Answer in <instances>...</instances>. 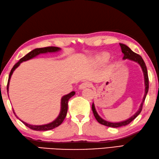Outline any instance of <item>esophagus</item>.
<instances>
[{"label":"esophagus","mask_w":159,"mask_h":159,"mask_svg":"<svg viewBox=\"0 0 159 159\" xmlns=\"http://www.w3.org/2000/svg\"><path fill=\"white\" fill-rule=\"evenodd\" d=\"M90 85H91L90 83H89L88 81L83 82V83H82L81 84L79 85V89H83L86 88H89V87H90Z\"/></svg>","instance_id":"1"}]
</instances>
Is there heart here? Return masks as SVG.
<instances>
[{"mask_svg":"<svg viewBox=\"0 0 159 159\" xmlns=\"http://www.w3.org/2000/svg\"><path fill=\"white\" fill-rule=\"evenodd\" d=\"M109 58V54L108 53H103L100 55V56L98 57L97 60L99 62H103L107 61Z\"/></svg>","mask_w":159,"mask_h":159,"instance_id":"b5f03b06","label":"heart"}]
</instances>
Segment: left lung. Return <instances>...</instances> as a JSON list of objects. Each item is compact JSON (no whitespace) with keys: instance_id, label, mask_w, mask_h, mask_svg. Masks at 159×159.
I'll return each instance as SVG.
<instances>
[{"instance_id":"left-lung-1","label":"left lung","mask_w":159,"mask_h":159,"mask_svg":"<svg viewBox=\"0 0 159 159\" xmlns=\"http://www.w3.org/2000/svg\"><path fill=\"white\" fill-rule=\"evenodd\" d=\"M120 47H121V49H122V52L124 53V57L123 59H129L130 60H133V61L138 62V64L140 65L141 68H142L143 74H144V77H145V96L143 97V102L141 103V105L140 106V108L138 110V112H135V114H134L131 117H130L129 119L126 120L125 121H123V122H117V123H112V122H109L106 121L104 120H103L102 117H101L96 111V109H95L94 107V103H92V112H93V114L94 115L95 118L97 120V122L100 123L101 125H105L106 126H109V127H113V128H117V127H120V126H126L129 125V123H131L133 120H134L135 117H136L140 113V112L142 111L143 109V103L145 102V99L147 96V94L148 92V89H149V78H148V70H147V67L145 62H144L143 59L142 58L140 55H138L137 53H134V51L131 50V48H129L127 46H126L125 44H120Z\"/></svg>"}]
</instances>
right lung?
<instances>
[{"label":"right lung","instance_id":"obj_1","mask_svg":"<svg viewBox=\"0 0 159 159\" xmlns=\"http://www.w3.org/2000/svg\"><path fill=\"white\" fill-rule=\"evenodd\" d=\"M60 50V48L58 47H44V48H35V49L33 50L30 51V53H28V54L25 55L24 57H23L22 58L20 59L19 61L16 63L15 65H14V67L11 70V71L9 75V79H8V81H7V94H8V88H9V83H10V80L11 74H12L13 71L15 70V69L17 68L19 66V65L21 64L22 62L24 61H26V60H30L33 57L37 56V55H39L40 53H48V52H56ZM75 94V92H71L70 94H68L67 95H65L64 97H62L61 99V110H60V112L56 120H55L53 122H52L49 124H47V125H39V126H34V125H28V124L25 123L24 122H21L24 124V125L28 126V128H30L33 130H34V131H48V130H51L53 129L56 127H57V126H60L61 124L62 123L63 121H64L65 118L67 115V109H68V102L70 100V98L71 97H73ZM13 112L15 115V112H14L13 110ZM15 116L19 119V118L16 116L15 115Z\"/></svg>","mask_w":159,"mask_h":159}]
</instances>
